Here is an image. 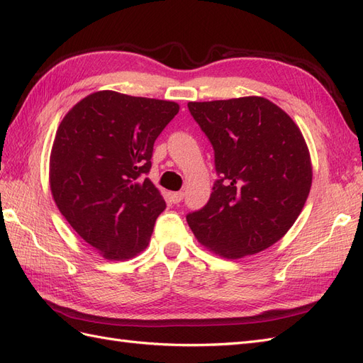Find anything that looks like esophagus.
<instances>
[{
    "mask_svg": "<svg viewBox=\"0 0 363 363\" xmlns=\"http://www.w3.org/2000/svg\"><path fill=\"white\" fill-rule=\"evenodd\" d=\"M183 196H184L183 192H171V194H169V199H171V201H172L174 204H179V203L183 200Z\"/></svg>",
    "mask_w": 363,
    "mask_h": 363,
    "instance_id": "esophagus-1",
    "label": "esophagus"
}]
</instances>
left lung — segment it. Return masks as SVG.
I'll list each match as a JSON object with an SVG mask.
<instances>
[{"mask_svg":"<svg viewBox=\"0 0 363 363\" xmlns=\"http://www.w3.org/2000/svg\"><path fill=\"white\" fill-rule=\"evenodd\" d=\"M211 140V199L186 215L200 242L227 259L276 244L301 213L312 184L304 138L280 107L262 96L188 103Z\"/></svg>","mask_w":363,"mask_h":363,"instance_id":"1","label":"left lung"}]
</instances>
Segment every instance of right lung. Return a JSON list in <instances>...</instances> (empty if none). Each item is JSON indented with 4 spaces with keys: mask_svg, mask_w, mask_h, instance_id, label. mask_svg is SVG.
Masks as SVG:
<instances>
[{
    "mask_svg": "<svg viewBox=\"0 0 363 363\" xmlns=\"http://www.w3.org/2000/svg\"><path fill=\"white\" fill-rule=\"evenodd\" d=\"M179 104L113 91L83 98L54 139L50 184L60 213L106 259L136 256L167 208L147 175Z\"/></svg>",
    "mask_w": 363,
    "mask_h": 363,
    "instance_id": "1",
    "label": "right lung"
}]
</instances>
